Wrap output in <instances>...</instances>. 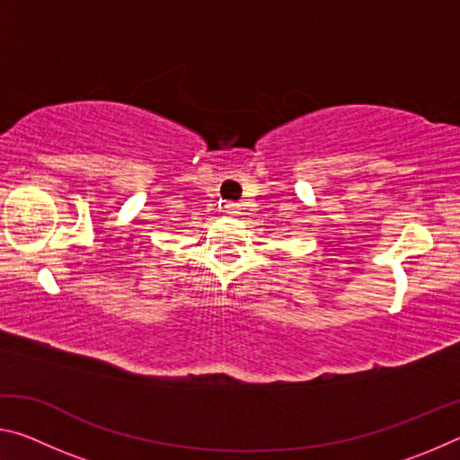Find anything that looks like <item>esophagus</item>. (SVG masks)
Segmentation results:
<instances>
[{"mask_svg": "<svg viewBox=\"0 0 460 460\" xmlns=\"http://www.w3.org/2000/svg\"><path fill=\"white\" fill-rule=\"evenodd\" d=\"M225 211H227L229 215H239V205H235V202H229V205L225 207Z\"/></svg>", "mask_w": 460, "mask_h": 460, "instance_id": "1", "label": "esophagus"}]
</instances>
